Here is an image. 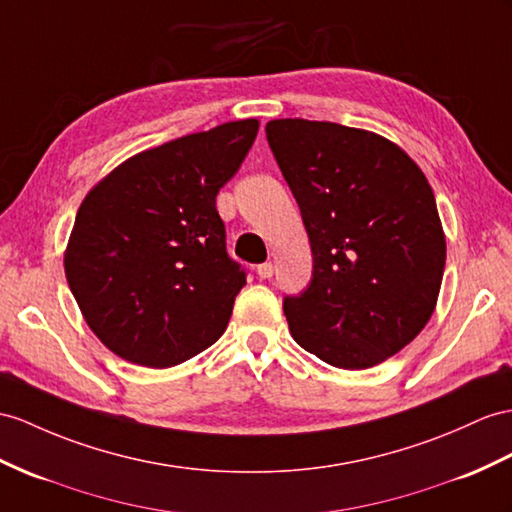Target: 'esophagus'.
I'll list each match as a JSON object with an SVG mask.
<instances>
[{
  "label": "esophagus",
  "instance_id": "esophagus-1",
  "mask_svg": "<svg viewBox=\"0 0 512 512\" xmlns=\"http://www.w3.org/2000/svg\"><path fill=\"white\" fill-rule=\"evenodd\" d=\"M256 273H258L260 280H269V278L273 276V265H271V263L258 265V267H256Z\"/></svg>",
  "mask_w": 512,
  "mask_h": 512
}]
</instances>
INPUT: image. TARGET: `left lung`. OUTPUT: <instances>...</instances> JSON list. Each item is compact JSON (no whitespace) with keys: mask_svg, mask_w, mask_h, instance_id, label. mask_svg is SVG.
I'll return each mask as SVG.
<instances>
[{"mask_svg":"<svg viewBox=\"0 0 512 512\" xmlns=\"http://www.w3.org/2000/svg\"><path fill=\"white\" fill-rule=\"evenodd\" d=\"M265 132L313 249L310 284L282 304L295 343L339 369L384 363L441 291L445 234L426 176L376 132L308 119Z\"/></svg>","mask_w":512,"mask_h":512,"instance_id":"8db88e82","label":"left lung"}]
</instances>
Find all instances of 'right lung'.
<instances>
[{
    "mask_svg": "<svg viewBox=\"0 0 512 512\" xmlns=\"http://www.w3.org/2000/svg\"><path fill=\"white\" fill-rule=\"evenodd\" d=\"M256 134L258 119H243L145 149L84 197L65 273L110 352L165 369L226 332L245 271L226 252L215 199Z\"/></svg>",
    "mask_w": 512,
    "mask_h": 512,
    "instance_id": "add662e5",
    "label": "right lung"
}]
</instances>
